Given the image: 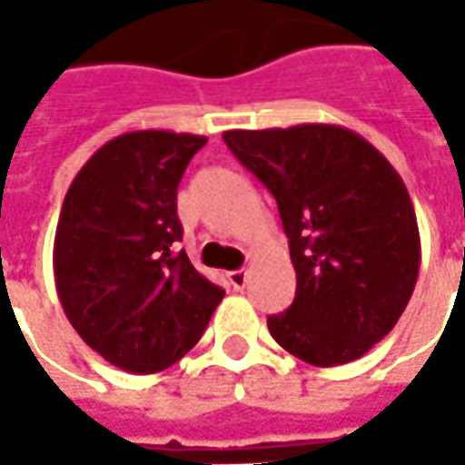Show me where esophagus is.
<instances>
[{
  "label": "esophagus",
  "mask_w": 465,
  "mask_h": 465,
  "mask_svg": "<svg viewBox=\"0 0 465 465\" xmlns=\"http://www.w3.org/2000/svg\"><path fill=\"white\" fill-rule=\"evenodd\" d=\"M227 282H230V287H232V290H242V287H245V282H248V272H245V269L227 272Z\"/></svg>",
  "instance_id": "esophagus-1"
}]
</instances>
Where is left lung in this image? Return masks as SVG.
<instances>
[{
    "label": "left lung",
    "instance_id": "8db88e82",
    "mask_svg": "<svg viewBox=\"0 0 465 465\" xmlns=\"http://www.w3.org/2000/svg\"><path fill=\"white\" fill-rule=\"evenodd\" d=\"M223 139L274 193L290 238L295 300L269 315V333L308 365L360 360L396 326L420 277V227L401 175L333 124L232 129Z\"/></svg>",
    "mask_w": 465,
    "mask_h": 465
}]
</instances>
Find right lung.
<instances>
[{"label":"right lung","mask_w":465,"mask_h":465,"mask_svg":"<svg viewBox=\"0 0 465 465\" xmlns=\"http://www.w3.org/2000/svg\"><path fill=\"white\" fill-rule=\"evenodd\" d=\"M206 136L165 129L105 142L74 175L54 238V279L69 323L103 360L160 372L193 347L224 290L175 242L178 183Z\"/></svg>","instance_id":"add662e5"}]
</instances>
